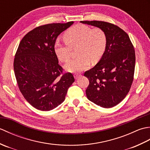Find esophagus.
Listing matches in <instances>:
<instances>
[{
    "label": "esophagus",
    "mask_w": 150,
    "mask_h": 150,
    "mask_svg": "<svg viewBox=\"0 0 150 150\" xmlns=\"http://www.w3.org/2000/svg\"><path fill=\"white\" fill-rule=\"evenodd\" d=\"M81 76V74H79V73H75L74 74V77L75 79H77L79 77H80Z\"/></svg>",
    "instance_id": "obj_1"
}]
</instances>
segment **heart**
<instances>
[{"label":"heart","mask_w":150,"mask_h":150,"mask_svg":"<svg viewBox=\"0 0 150 150\" xmlns=\"http://www.w3.org/2000/svg\"><path fill=\"white\" fill-rule=\"evenodd\" d=\"M65 39L57 40L55 43V53L60 61L68 62L70 58L71 47L77 46L79 55L66 64L64 68L69 72L77 73L88 69L91 61L96 63L101 59L107 46V36L100 28L78 24L70 28L65 33Z\"/></svg>","instance_id":"b5f03b06"}]
</instances>
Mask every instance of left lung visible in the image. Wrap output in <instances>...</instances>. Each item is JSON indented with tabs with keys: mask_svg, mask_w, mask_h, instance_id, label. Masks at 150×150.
Returning <instances> with one entry per match:
<instances>
[{
	"mask_svg": "<svg viewBox=\"0 0 150 150\" xmlns=\"http://www.w3.org/2000/svg\"><path fill=\"white\" fill-rule=\"evenodd\" d=\"M100 28L107 36L103 57L93 68L84 73L90 84L88 100L103 108L120 103L131 88L134 75L135 53L128 35L116 25L103 21H81Z\"/></svg>",
	"mask_w": 150,
	"mask_h": 150,
	"instance_id": "8db88e82",
	"label": "left lung"
}]
</instances>
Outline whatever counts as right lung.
Wrapping results in <instances>:
<instances>
[{
	"instance_id": "obj_1",
	"label": "right lung",
	"mask_w": 150,
	"mask_h": 150,
	"mask_svg": "<svg viewBox=\"0 0 150 150\" xmlns=\"http://www.w3.org/2000/svg\"><path fill=\"white\" fill-rule=\"evenodd\" d=\"M74 23H53L28 32L16 52L13 68L19 90L36 109L50 111L62 103L75 79L62 68L54 50L56 39Z\"/></svg>"
}]
</instances>
